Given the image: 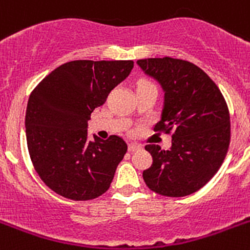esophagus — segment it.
<instances>
[{"mask_svg":"<svg viewBox=\"0 0 250 250\" xmlns=\"http://www.w3.org/2000/svg\"><path fill=\"white\" fill-rule=\"evenodd\" d=\"M127 149H129V152H135L138 149H141V145H138V143H129Z\"/></svg>","mask_w":250,"mask_h":250,"instance_id":"1","label":"esophagus"}]
</instances>
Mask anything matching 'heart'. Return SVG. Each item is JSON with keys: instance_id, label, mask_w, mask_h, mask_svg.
<instances>
[{"instance_id": "obj_1", "label": "heart", "mask_w": 250, "mask_h": 250, "mask_svg": "<svg viewBox=\"0 0 250 250\" xmlns=\"http://www.w3.org/2000/svg\"><path fill=\"white\" fill-rule=\"evenodd\" d=\"M143 85H153V83L151 81H148V80H139L138 86H143Z\"/></svg>"}]
</instances>
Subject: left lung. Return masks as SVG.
Returning <instances> with one entry per match:
<instances>
[{"label":"left lung","mask_w":250,"mask_h":250,"mask_svg":"<svg viewBox=\"0 0 250 250\" xmlns=\"http://www.w3.org/2000/svg\"><path fill=\"white\" fill-rule=\"evenodd\" d=\"M164 91L161 120L153 130L171 135V148L145 147L152 165L143 171L151 191L182 197L204 187L218 171L229 151L231 125L227 103L214 81L193 63L174 58L137 62Z\"/></svg>","instance_id":"left-lung-1"}]
</instances>
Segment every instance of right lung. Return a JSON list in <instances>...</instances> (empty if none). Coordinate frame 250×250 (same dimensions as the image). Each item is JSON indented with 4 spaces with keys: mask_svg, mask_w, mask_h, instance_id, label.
Segmentation results:
<instances>
[{
    "mask_svg": "<svg viewBox=\"0 0 250 250\" xmlns=\"http://www.w3.org/2000/svg\"><path fill=\"white\" fill-rule=\"evenodd\" d=\"M133 65V61L68 62L46 76L29 95L28 152L41 181L58 195L85 201L109 188L127 145L119 135L87 141V121Z\"/></svg>",
    "mask_w": 250,
    "mask_h": 250,
    "instance_id": "1",
    "label": "right lung"
}]
</instances>
